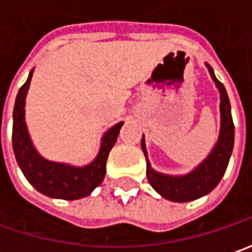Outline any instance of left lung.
Segmentation results:
<instances>
[{
	"instance_id": "8db88e82",
	"label": "left lung",
	"mask_w": 252,
	"mask_h": 252,
	"mask_svg": "<svg viewBox=\"0 0 252 252\" xmlns=\"http://www.w3.org/2000/svg\"><path fill=\"white\" fill-rule=\"evenodd\" d=\"M208 65V64H206ZM209 72L212 79L216 82V86L220 91V116H221V128L219 141L213 148L212 153L206 158L192 173L183 176V177H170L156 173L151 167L149 160L146 158V176L149 184L153 187L155 191H158L163 198L173 201V202H188L194 201L201 196L206 195L212 191L215 187L219 184L223 177L224 171L229 164L230 155L233 151L234 143V124L231 118V110H230V101L227 92L224 89L223 83L216 79L211 66ZM142 151L146 156L145 142H141Z\"/></svg>"
}]
</instances>
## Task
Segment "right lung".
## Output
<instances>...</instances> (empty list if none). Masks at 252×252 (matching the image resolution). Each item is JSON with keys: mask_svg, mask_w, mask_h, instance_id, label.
Returning <instances> with one entry per match:
<instances>
[{"mask_svg": "<svg viewBox=\"0 0 252 252\" xmlns=\"http://www.w3.org/2000/svg\"><path fill=\"white\" fill-rule=\"evenodd\" d=\"M32 74L21 86L13 107L12 146L19 167L28 181L39 192L60 199H81L89 195L106 176V161L117 141L123 123L110 128L103 136L101 148L94 161L85 167H69L66 164L43 159L33 148L25 124V97L31 85Z\"/></svg>", "mask_w": 252, "mask_h": 252, "instance_id": "add662e5", "label": "right lung"}]
</instances>
